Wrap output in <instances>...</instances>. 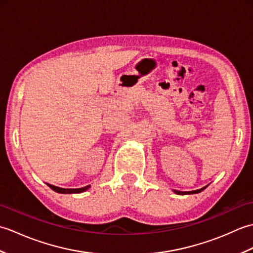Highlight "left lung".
Segmentation results:
<instances>
[{"instance_id":"8db88e82","label":"left lung","mask_w":253,"mask_h":253,"mask_svg":"<svg viewBox=\"0 0 253 253\" xmlns=\"http://www.w3.org/2000/svg\"><path fill=\"white\" fill-rule=\"evenodd\" d=\"M203 189H206V187H203L201 189H198V190H193V191H177V190H174V191L175 193H177V195H191V193L201 192Z\"/></svg>"}]
</instances>
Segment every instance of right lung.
Here are the masks:
<instances>
[{
	"mask_svg": "<svg viewBox=\"0 0 253 253\" xmlns=\"http://www.w3.org/2000/svg\"><path fill=\"white\" fill-rule=\"evenodd\" d=\"M49 187H51L53 190L58 192V193H80L83 191H85L90 187V185L83 187V188H77V189H65V188H60V187H56V186H53V185H49Z\"/></svg>",
	"mask_w": 253,
	"mask_h": 253,
	"instance_id": "1",
	"label": "right lung"
}]
</instances>
